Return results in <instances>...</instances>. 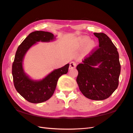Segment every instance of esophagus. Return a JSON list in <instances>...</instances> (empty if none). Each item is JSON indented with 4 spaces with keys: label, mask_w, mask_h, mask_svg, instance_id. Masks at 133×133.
<instances>
[{
    "label": "esophagus",
    "mask_w": 133,
    "mask_h": 133,
    "mask_svg": "<svg viewBox=\"0 0 133 133\" xmlns=\"http://www.w3.org/2000/svg\"><path fill=\"white\" fill-rule=\"evenodd\" d=\"M76 63L74 62H71V63H70V65H69V69H73V68H75L76 67Z\"/></svg>",
    "instance_id": "34e87169"
}]
</instances>
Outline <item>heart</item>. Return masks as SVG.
Masks as SVG:
<instances>
[{"instance_id": "b5f03b06", "label": "heart", "mask_w": 133, "mask_h": 133, "mask_svg": "<svg viewBox=\"0 0 133 133\" xmlns=\"http://www.w3.org/2000/svg\"><path fill=\"white\" fill-rule=\"evenodd\" d=\"M88 42H89V40L87 39H84L82 41V44L83 45H85V44H87L88 43Z\"/></svg>"}]
</instances>
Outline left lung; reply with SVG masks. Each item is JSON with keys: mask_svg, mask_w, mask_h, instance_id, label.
<instances>
[{"mask_svg": "<svg viewBox=\"0 0 133 133\" xmlns=\"http://www.w3.org/2000/svg\"><path fill=\"white\" fill-rule=\"evenodd\" d=\"M99 40V48L76 66L79 89L88 99H106L117 89L121 66L117 49L103 33H94Z\"/></svg>", "mask_w": 133, "mask_h": 133, "instance_id": "obj_1", "label": "left lung"}]
</instances>
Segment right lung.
Listing matches in <instances>:
<instances>
[{
  "instance_id": "1",
  "label": "right lung",
  "mask_w": 133,
  "mask_h": 133,
  "mask_svg": "<svg viewBox=\"0 0 133 133\" xmlns=\"http://www.w3.org/2000/svg\"><path fill=\"white\" fill-rule=\"evenodd\" d=\"M56 37L47 31L32 32L24 40L16 51L12 66L14 85L20 95L30 103H41L49 99L54 94L59 78L68 71L69 64L54 69L42 79L35 80L24 70L23 60L30 48L38 42H53Z\"/></svg>"
}]
</instances>
